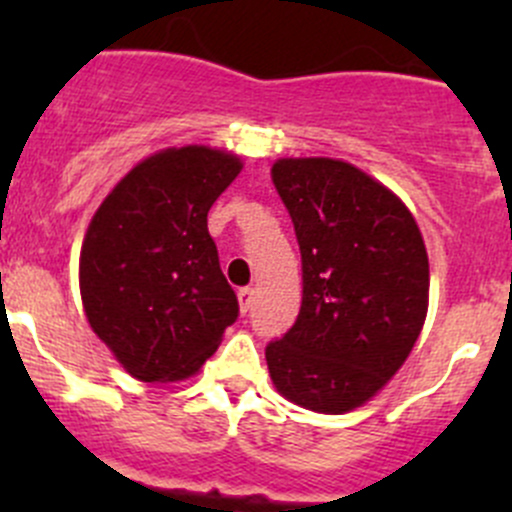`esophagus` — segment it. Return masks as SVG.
<instances>
[{
  "mask_svg": "<svg viewBox=\"0 0 512 512\" xmlns=\"http://www.w3.org/2000/svg\"><path fill=\"white\" fill-rule=\"evenodd\" d=\"M252 297H255V289H252V287L237 289V299H240V312L242 314H247V309L252 307Z\"/></svg>",
  "mask_w": 512,
  "mask_h": 512,
  "instance_id": "obj_1",
  "label": "esophagus"
}]
</instances>
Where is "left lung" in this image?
<instances>
[{
    "label": "left lung",
    "mask_w": 512,
    "mask_h": 512,
    "mask_svg": "<svg viewBox=\"0 0 512 512\" xmlns=\"http://www.w3.org/2000/svg\"><path fill=\"white\" fill-rule=\"evenodd\" d=\"M272 183L302 252L297 322L265 349L275 389L319 414L379 394L414 349L428 309V255L386 185L334 158H280Z\"/></svg>",
    "instance_id": "left-lung-1"
}]
</instances>
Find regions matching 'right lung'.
<instances>
[{"mask_svg": "<svg viewBox=\"0 0 512 512\" xmlns=\"http://www.w3.org/2000/svg\"><path fill=\"white\" fill-rule=\"evenodd\" d=\"M242 170L208 146L141 160L96 210L79 260L96 337L141 381L193 376L237 319L208 210Z\"/></svg>", "mask_w": 512, "mask_h": 512, "instance_id": "obj_1", "label": "right lung"}]
</instances>
